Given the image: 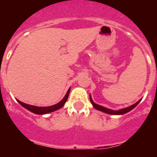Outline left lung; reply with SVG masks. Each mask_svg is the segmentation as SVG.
<instances>
[{"instance_id": "obj_1", "label": "left lung", "mask_w": 157, "mask_h": 157, "mask_svg": "<svg viewBox=\"0 0 157 157\" xmlns=\"http://www.w3.org/2000/svg\"><path fill=\"white\" fill-rule=\"evenodd\" d=\"M90 102L93 105V107L94 108H96L97 110L98 111H101V112H103L105 113H107V114H111V115H122V114H124V113H127V112H129V111H131L132 109H134V107H136L137 105L139 104V103L140 102V100L138 101L136 103H134V104L131 105L130 107H125V108H122V109H120V110H117V111H115V110H112V109H109V108H107V107H104L103 106H100V105L98 104H96V103H94V101L92 100V98H91V96H90Z\"/></svg>"}]
</instances>
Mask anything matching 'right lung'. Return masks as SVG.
Segmentation results:
<instances>
[{
	"label": "right lung",
	"instance_id": "right-lung-1",
	"mask_svg": "<svg viewBox=\"0 0 157 157\" xmlns=\"http://www.w3.org/2000/svg\"><path fill=\"white\" fill-rule=\"evenodd\" d=\"M70 90H71V88H69V90H67V92L66 95L64 96V98H63L59 103H58L57 104L53 105V106H50V107H36V106H33V105H29L27 104V103H23V102H21V101L18 100V99H17V101L19 103V104L22 105L24 108L28 109V111H30V112H33V113H35V114L44 115L46 114V113H50V112H54V111H56V110L60 109V108L65 104L67 100L69 93H70Z\"/></svg>",
	"mask_w": 157,
	"mask_h": 157
}]
</instances>
